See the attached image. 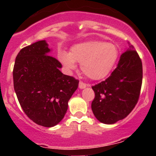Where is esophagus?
I'll use <instances>...</instances> for the list:
<instances>
[{"mask_svg": "<svg viewBox=\"0 0 156 156\" xmlns=\"http://www.w3.org/2000/svg\"><path fill=\"white\" fill-rule=\"evenodd\" d=\"M88 85L86 84V83H84L81 82V81H80L79 83V88L80 89H84L85 87H87Z\"/></svg>", "mask_w": 156, "mask_h": 156, "instance_id": "1", "label": "esophagus"}]
</instances>
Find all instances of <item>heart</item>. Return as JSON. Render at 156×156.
I'll list each match as a JSON object with an SVG mask.
<instances>
[{"instance_id": "b5f03b06", "label": "heart", "mask_w": 156, "mask_h": 156, "mask_svg": "<svg viewBox=\"0 0 156 156\" xmlns=\"http://www.w3.org/2000/svg\"><path fill=\"white\" fill-rule=\"evenodd\" d=\"M119 56L114 44L102 41H89L72 47L70 53L63 51L58 58L68 71L76 69V62L81 70L90 79L98 80L105 77L115 66Z\"/></svg>"}]
</instances>
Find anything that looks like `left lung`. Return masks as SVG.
Instances as JSON below:
<instances>
[{"instance_id":"obj_1","label":"left lung","mask_w":156,"mask_h":156,"mask_svg":"<svg viewBox=\"0 0 156 156\" xmlns=\"http://www.w3.org/2000/svg\"><path fill=\"white\" fill-rule=\"evenodd\" d=\"M128 44L110 76L92 87L95 94L92 112L96 119L105 124H113L126 118L138 101L142 62L133 45Z\"/></svg>"}]
</instances>
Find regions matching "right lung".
Returning a JSON list of instances; mask_svg holds the SVG:
<instances>
[{"mask_svg": "<svg viewBox=\"0 0 156 156\" xmlns=\"http://www.w3.org/2000/svg\"><path fill=\"white\" fill-rule=\"evenodd\" d=\"M46 41L23 48L13 69L14 89L24 112L37 124L52 127L61 122L79 80L60 71L62 64L48 54Z\"/></svg>", "mask_w": 156, "mask_h": 156, "instance_id": "1", "label": "right lung"}]
</instances>
